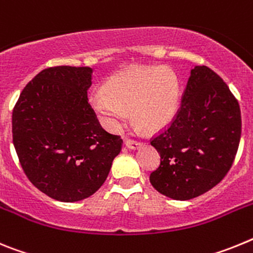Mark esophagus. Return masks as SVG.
<instances>
[{
  "instance_id": "34e87169",
  "label": "esophagus",
  "mask_w": 253,
  "mask_h": 253,
  "mask_svg": "<svg viewBox=\"0 0 253 253\" xmlns=\"http://www.w3.org/2000/svg\"><path fill=\"white\" fill-rule=\"evenodd\" d=\"M125 146L130 149H137L142 146V142H139V140H134V139H126L125 140Z\"/></svg>"
}]
</instances>
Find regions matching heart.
Returning a JSON list of instances; mask_svg holds the SVG:
<instances>
[{
	"label": "heart",
	"mask_w": 253,
	"mask_h": 253,
	"mask_svg": "<svg viewBox=\"0 0 253 253\" xmlns=\"http://www.w3.org/2000/svg\"><path fill=\"white\" fill-rule=\"evenodd\" d=\"M90 101L100 122L110 130L119 129L130 110L140 126L157 130L173 119L180 88L171 69L133 67L113 76Z\"/></svg>",
	"instance_id": "heart-1"
}]
</instances>
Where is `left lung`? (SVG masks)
I'll use <instances>...</instances> for the list:
<instances>
[{"mask_svg":"<svg viewBox=\"0 0 253 253\" xmlns=\"http://www.w3.org/2000/svg\"><path fill=\"white\" fill-rule=\"evenodd\" d=\"M240 104L222 78L207 66L191 69L181 106L151 144L161 165L152 186L175 200H190L213 189L233 165L240 146Z\"/></svg>","mask_w":253,"mask_h":253,"instance_id":"left-lung-1","label":"left lung"}]
</instances>
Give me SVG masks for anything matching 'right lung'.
<instances>
[{"mask_svg":"<svg viewBox=\"0 0 253 253\" xmlns=\"http://www.w3.org/2000/svg\"><path fill=\"white\" fill-rule=\"evenodd\" d=\"M90 67L58 66L38 73L12 111V142L30 182L49 198L73 203L95 194L122 151L88 104Z\"/></svg>","mask_w":253,"mask_h":253,"instance_id":"add662e5","label":"right lung"}]
</instances>
